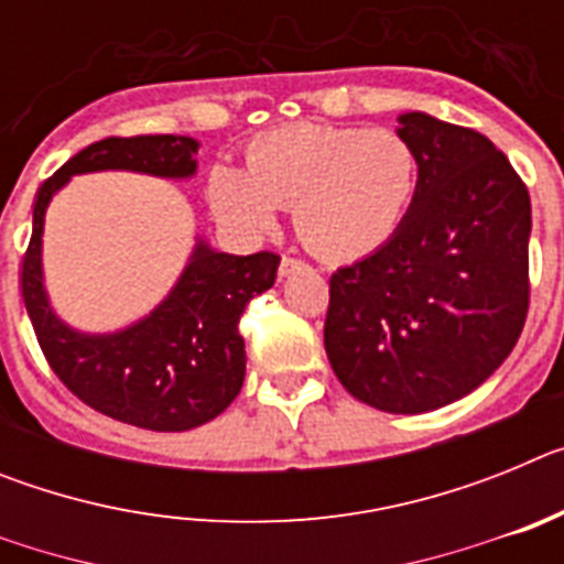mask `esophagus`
I'll return each instance as SVG.
<instances>
[{
    "label": "esophagus",
    "mask_w": 564,
    "mask_h": 564,
    "mask_svg": "<svg viewBox=\"0 0 564 564\" xmlns=\"http://www.w3.org/2000/svg\"><path fill=\"white\" fill-rule=\"evenodd\" d=\"M305 262H302V259H296V257H282V262H279V276L285 279V276H291V273H299V271H305Z\"/></svg>",
    "instance_id": "obj_1"
}]
</instances>
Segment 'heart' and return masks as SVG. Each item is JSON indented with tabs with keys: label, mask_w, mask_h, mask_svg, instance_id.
<instances>
[{
	"label": "heart",
	"mask_w": 564,
	"mask_h": 564,
	"mask_svg": "<svg viewBox=\"0 0 564 564\" xmlns=\"http://www.w3.org/2000/svg\"><path fill=\"white\" fill-rule=\"evenodd\" d=\"M417 183V152L392 129L296 123L262 134L248 169L214 166L208 203L242 231H265L276 208H293L299 239L316 257L352 262L392 242Z\"/></svg>",
	"instance_id": "1"
}]
</instances>
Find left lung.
Returning a JSON list of instances; mask_svg holds the SVG:
<instances>
[{
	"mask_svg": "<svg viewBox=\"0 0 564 564\" xmlns=\"http://www.w3.org/2000/svg\"><path fill=\"white\" fill-rule=\"evenodd\" d=\"M421 183L392 242L330 276L325 350L344 390L421 415L477 390L514 350L528 313L531 197L475 129L398 115Z\"/></svg>",
	"mask_w": 564,
	"mask_h": 564,
	"instance_id": "obj_1",
	"label": "left lung"
}]
</instances>
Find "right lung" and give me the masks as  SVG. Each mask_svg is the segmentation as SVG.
<instances>
[{
	"label": "right lung",
	"instance_id": "add662e5",
	"mask_svg": "<svg viewBox=\"0 0 564 564\" xmlns=\"http://www.w3.org/2000/svg\"><path fill=\"white\" fill-rule=\"evenodd\" d=\"M200 141L188 134L104 138L69 158L33 203V237L22 262V299L44 358L69 392L101 415L152 432H186L220 415L246 381L239 316L253 296L273 288L279 257L214 251L197 237L186 268L149 316L115 333L69 327L44 288V214L69 177L89 172H138L188 181Z\"/></svg>",
	"mask_w": 564,
	"mask_h": 564
}]
</instances>
